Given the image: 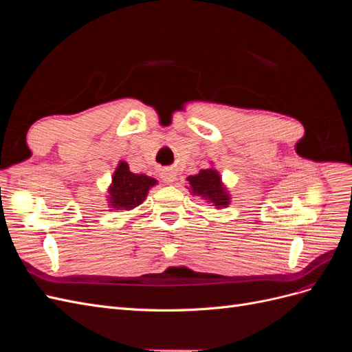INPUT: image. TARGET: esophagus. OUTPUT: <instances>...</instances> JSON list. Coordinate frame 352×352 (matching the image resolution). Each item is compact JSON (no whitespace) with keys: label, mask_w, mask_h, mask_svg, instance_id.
I'll use <instances>...</instances> for the list:
<instances>
[{"label":"esophagus","mask_w":352,"mask_h":352,"mask_svg":"<svg viewBox=\"0 0 352 352\" xmlns=\"http://www.w3.org/2000/svg\"><path fill=\"white\" fill-rule=\"evenodd\" d=\"M162 179L164 180L166 184H172V182H175V179H176L175 170H172V168H166V170H163V172H162Z\"/></svg>","instance_id":"34e87169"}]
</instances>
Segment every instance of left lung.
Listing matches in <instances>:
<instances>
[{"label": "left lung", "mask_w": 352, "mask_h": 352, "mask_svg": "<svg viewBox=\"0 0 352 352\" xmlns=\"http://www.w3.org/2000/svg\"><path fill=\"white\" fill-rule=\"evenodd\" d=\"M220 179V175L212 168L201 170L198 175L188 177L195 195L208 199L216 207H226L229 204V195L223 188Z\"/></svg>", "instance_id": "8db88e82"}]
</instances>
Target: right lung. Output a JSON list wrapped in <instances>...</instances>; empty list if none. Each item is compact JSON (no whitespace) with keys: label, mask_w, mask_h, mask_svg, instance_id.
<instances>
[{"label":"right lung","mask_w":352,"mask_h":352,"mask_svg":"<svg viewBox=\"0 0 352 352\" xmlns=\"http://www.w3.org/2000/svg\"><path fill=\"white\" fill-rule=\"evenodd\" d=\"M157 180L145 175L132 173L127 163H119L113 175V184L109 189L110 204L113 208L132 210L145 199L148 190Z\"/></svg>","instance_id":"1"}]
</instances>
